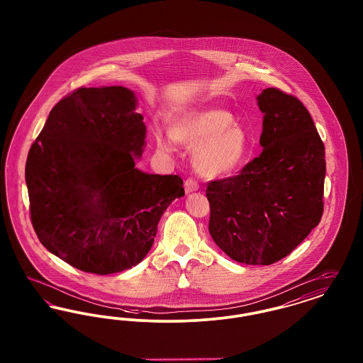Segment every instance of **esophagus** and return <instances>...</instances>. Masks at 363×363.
I'll return each mask as SVG.
<instances>
[{"label": "esophagus", "mask_w": 363, "mask_h": 363, "mask_svg": "<svg viewBox=\"0 0 363 363\" xmlns=\"http://www.w3.org/2000/svg\"><path fill=\"white\" fill-rule=\"evenodd\" d=\"M184 186H185V191H186V193H191V191H194V190H197L200 188L199 184H197V181L193 179V178H186Z\"/></svg>", "instance_id": "1"}]
</instances>
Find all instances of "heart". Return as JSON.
I'll list each match as a JSON object with an SVG mask.
<instances>
[{
    "instance_id": "obj_1",
    "label": "heart",
    "mask_w": 363,
    "mask_h": 363,
    "mask_svg": "<svg viewBox=\"0 0 363 363\" xmlns=\"http://www.w3.org/2000/svg\"><path fill=\"white\" fill-rule=\"evenodd\" d=\"M223 108H208L177 122L170 133L156 130L159 151L172 154L178 143L194 147L193 164L197 173L218 178L235 172L252 148L250 135Z\"/></svg>"
}]
</instances>
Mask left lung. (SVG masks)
Wrapping results in <instances>:
<instances>
[{"label":"left lung","mask_w":363,"mask_h":363,"mask_svg":"<svg viewBox=\"0 0 363 363\" xmlns=\"http://www.w3.org/2000/svg\"><path fill=\"white\" fill-rule=\"evenodd\" d=\"M257 101L262 151L237 175L208 182V230L228 257L271 265L321 220L325 147L298 98L267 88Z\"/></svg>","instance_id":"obj_1"}]
</instances>
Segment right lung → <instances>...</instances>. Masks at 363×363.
I'll return each instance as SVG.
<instances>
[{"instance_id": "right-lung-1", "label": "right lung", "mask_w": 363, "mask_h": 363, "mask_svg": "<svg viewBox=\"0 0 363 363\" xmlns=\"http://www.w3.org/2000/svg\"><path fill=\"white\" fill-rule=\"evenodd\" d=\"M125 86H80L49 114L26 163L30 216L42 245L96 275L135 267L157 223L185 194L179 175L140 172L145 125Z\"/></svg>"}]
</instances>
